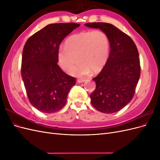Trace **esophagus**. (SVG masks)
<instances>
[{
  "instance_id": "obj_1",
  "label": "esophagus",
  "mask_w": 160,
  "mask_h": 160,
  "mask_svg": "<svg viewBox=\"0 0 160 160\" xmlns=\"http://www.w3.org/2000/svg\"><path fill=\"white\" fill-rule=\"evenodd\" d=\"M84 81H85L84 79H77V82H78V83H83Z\"/></svg>"
}]
</instances>
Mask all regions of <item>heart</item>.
<instances>
[{
    "instance_id": "b5f03b06",
    "label": "heart",
    "mask_w": 160,
    "mask_h": 160,
    "mask_svg": "<svg viewBox=\"0 0 160 160\" xmlns=\"http://www.w3.org/2000/svg\"><path fill=\"white\" fill-rule=\"evenodd\" d=\"M109 41L106 33L100 30L83 31L70 36L65 47L58 51V59L62 69L67 72L73 70L76 60L78 65L73 71L81 77L91 70L97 72L103 68L108 60Z\"/></svg>"
}]
</instances>
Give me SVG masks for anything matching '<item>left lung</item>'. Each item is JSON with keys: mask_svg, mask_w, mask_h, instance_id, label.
I'll list each match as a JSON object with an SVG mask.
<instances>
[{"mask_svg": "<svg viewBox=\"0 0 160 160\" xmlns=\"http://www.w3.org/2000/svg\"><path fill=\"white\" fill-rule=\"evenodd\" d=\"M85 25L105 32L111 48L104 67L93 79L96 88L90 95L91 104L104 113L117 112L132 99L139 79L137 47L127 34L111 24L89 22Z\"/></svg>", "mask_w": 160, "mask_h": 160, "instance_id": "1", "label": "left lung"}]
</instances>
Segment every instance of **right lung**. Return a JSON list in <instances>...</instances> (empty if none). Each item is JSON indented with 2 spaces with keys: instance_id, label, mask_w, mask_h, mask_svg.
I'll return each instance as SVG.
<instances>
[{
  "instance_id": "right-lung-1",
  "label": "right lung",
  "mask_w": 160,
  "mask_h": 160,
  "mask_svg": "<svg viewBox=\"0 0 160 160\" xmlns=\"http://www.w3.org/2000/svg\"><path fill=\"white\" fill-rule=\"evenodd\" d=\"M77 23L48 25L32 35L23 48L21 76L30 103L38 111L52 113L64 107L74 77L57 65L58 51L62 40Z\"/></svg>"
}]
</instances>
